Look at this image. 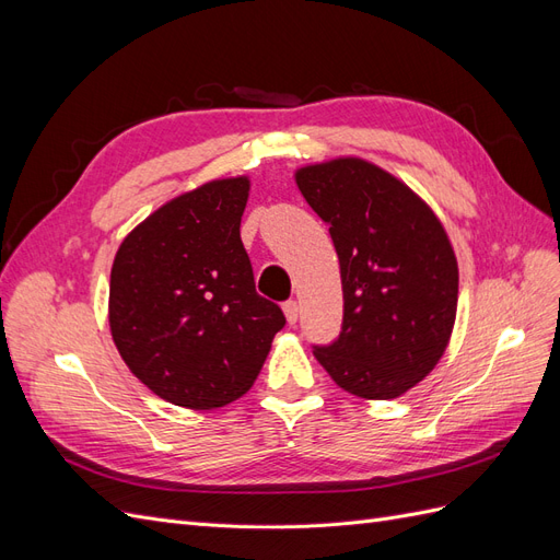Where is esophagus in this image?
Returning a JSON list of instances; mask_svg holds the SVG:
<instances>
[{
    "label": "esophagus",
    "instance_id": "1",
    "mask_svg": "<svg viewBox=\"0 0 560 560\" xmlns=\"http://www.w3.org/2000/svg\"><path fill=\"white\" fill-rule=\"evenodd\" d=\"M282 311H284L287 322H290V325H296V319H299V303H296V301H287V303H282Z\"/></svg>",
    "mask_w": 560,
    "mask_h": 560
}]
</instances>
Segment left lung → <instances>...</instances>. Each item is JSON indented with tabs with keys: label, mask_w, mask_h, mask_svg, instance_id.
I'll list each match as a JSON object with an SVG mask.
<instances>
[{
	"label": "left lung",
	"mask_w": 560,
	"mask_h": 560,
	"mask_svg": "<svg viewBox=\"0 0 560 560\" xmlns=\"http://www.w3.org/2000/svg\"><path fill=\"white\" fill-rule=\"evenodd\" d=\"M299 191L329 224L343 327L317 362L362 399H397L442 360L457 311V259L411 186L358 156L303 165Z\"/></svg>",
	"instance_id": "8db88e82"
}]
</instances>
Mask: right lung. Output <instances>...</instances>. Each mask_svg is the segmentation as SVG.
<instances>
[{"instance_id":"obj_1","label":"right lung","mask_w":560,"mask_h":560,"mask_svg":"<svg viewBox=\"0 0 560 560\" xmlns=\"http://www.w3.org/2000/svg\"><path fill=\"white\" fill-rule=\"evenodd\" d=\"M249 177L175 196L135 226L109 278V329L128 369L175 406L210 411L257 381L282 311L254 290L241 241Z\"/></svg>"}]
</instances>
